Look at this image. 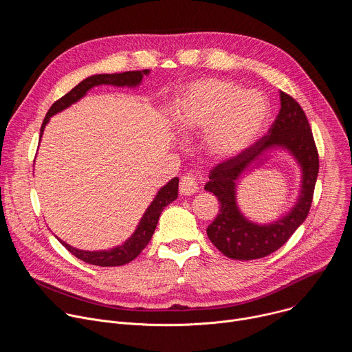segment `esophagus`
I'll return each instance as SVG.
<instances>
[{
	"label": "esophagus",
	"instance_id": "1",
	"mask_svg": "<svg viewBox=\"0 0 352 352\" xmlns=\"http://www.w3.org/2000/svg\"><path fill=\"white\" fill-rule=\"evenodd\" d=\"M197 190V181L195 179V177L192 175H184L179 181V193L186 196V195H192Z\"/></svg>",
	"mask_w": 352,
	"mask_h": 352
}]
</instances>
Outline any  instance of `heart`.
I'll return each mask as SVG.
<instances>
[{
  "instance_id": "1",
  "label": "heart",
  "mask_w": 352,
  "mask_h": 352,
  "mask_svg": "<svg viewBox=\"0 0 352 352\" xmlns=\"http://www.w3.org/2000/svg\"><path fill=\"white\" fill-rule=\"evenodd\" d=\"M269 114L259 91L242 90L228 80H197L179 97L174 121L182 133L205 132V150L213 159L242 153L262 132Z\"/></svg>"
}]
</instances>
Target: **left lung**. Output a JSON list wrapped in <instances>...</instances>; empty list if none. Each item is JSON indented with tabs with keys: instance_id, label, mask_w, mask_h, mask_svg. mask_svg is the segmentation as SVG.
I'll list each match as a JSON object with an SVG mask.
<instances>
[{
	"instance_id": "1",
	"label": "left lung",
	"mask_w": 352,
	"mask_h": 352,
	"mask_svg": "<svg viewBox=\"0 0 352 352\" xmlns=\"http://www.w3.org/2000/svg\"><path fill=\"white\" fill-rule=\"evenodd\" d=\"M280 102L281 109L269 133L238 156L217 164L205 185V189L220 202V213L208 227V236L223 255L231 259L252 261L273 254L305 221L312 205L319 173V155L312 129L295 98L280 91ZM276 146L287 149L297 160L303 171V184L296 206L285 217L270 225H256L237 209L236 182L243 172L257 165L256 162L265 153Z\"/></svg>"
}]
</instances>
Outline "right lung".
Listing matches in <instances>:
<instances>
[{
	"label": "right lung",
	"mask_w": 352,
	"mask_h": 352,
	"mask_svg": "<svg viewBox=\"0 0 352 352\" xmlns=\"http://www.w3.org/2000/svg\"><path fill=\"white\" fill-rule=\"evenodd\" d=\"M148 69L143 71H128L122 74H98V75H91L78 83L71 91L64 94L61 98H58L57 102L50 107V110L45 114V118L41 124L40 128V138L43 135L44 126L50 121V117L56 116L57 113L68 109L71 104L76 103L79 98H82L91 87L98 86V85H113V86H128V87H135L142 82V78L144 75H148ZM178 177L173 178L167 185H164L153 199V202L150 204V206L146 209L144 214L142 216L138 228L135 232L122 243L118 245L110 250H97V252H91V250H80L76 248H72L67 242L58 241L69 250V252L76 256L78 259L94 265V266H102V267H111V266H122L133 261L135 258L139 256V254L146 248L148 241L152 239L153 232L156 230V226L159 223V217L166 206H168L171 202L177 199L178 196Z\"/></svg>",
	"instance_id": "1"
}]
</instances>
